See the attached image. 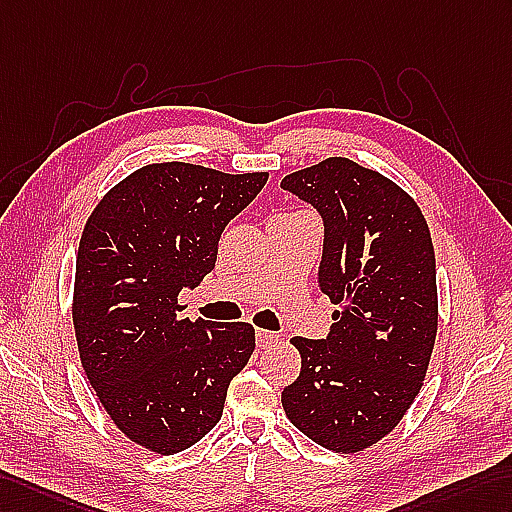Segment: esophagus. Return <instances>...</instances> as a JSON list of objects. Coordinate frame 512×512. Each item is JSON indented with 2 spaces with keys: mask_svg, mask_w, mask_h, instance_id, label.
Here are the masks:
<instances>
[{
  "mask_svg": "<svg viewBox=\"0 0 512 512\" xmlns=\"http://www.w3.org/2000/svg\"><path fill=\"white\" fill-rule=\"evenodd\" d=\"M278 341V334L276 332H269V330H256V343L258 347H271L273 343Z\"/></svg>",
  "mask_w": 512,
  "mask_h": 512,
  "instance_id": "esophagus-1",
  "label": "esophagus"
}]
</instances>
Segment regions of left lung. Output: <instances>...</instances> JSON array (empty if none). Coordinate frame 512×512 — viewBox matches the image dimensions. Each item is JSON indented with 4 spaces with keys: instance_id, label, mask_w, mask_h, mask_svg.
Returning a JSON list of instances; mask_svg holds the SVG:
<instances>
[{
    "instance_id": "obj_1",
    "label": "left lung",
    "mask_w": 512,
    "mask_h": 512,
    "mask_svg": "<svg viewBox=\"0 0 512 512\" xmlns=\"http://www.w3.org/2000/svg\"><path fill=\"white\" fill-rule=\"evenodd\" d=\"M280 186L319 213V289L339 304L326 339H293L302 371L282 391L284 413L326 450L360 452L400 423L426 378L439 315L428 223L400 186L350 158Z\"/></svg>"
}]
</instances>
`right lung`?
Instances as JSON below:
<instances>
[{"mask_svg": "<svg viewBox=\"0 0 512 512\" xmlns=\"http://www.w3.org/2000/svg\"><path fill=\"white\" fill-rule=\"evenodd\" d=\"M267 178L147 165L86 221L73 293L82 367L117 428L147 450L169 456L204 439L254 352L249 323L182 319L178 295L215 269L221 232Z\"/></svg>", "mask_w": 512, "mask_h": 512, "instance_id": "obj_1", "label": "right lung"}]
</instances>
